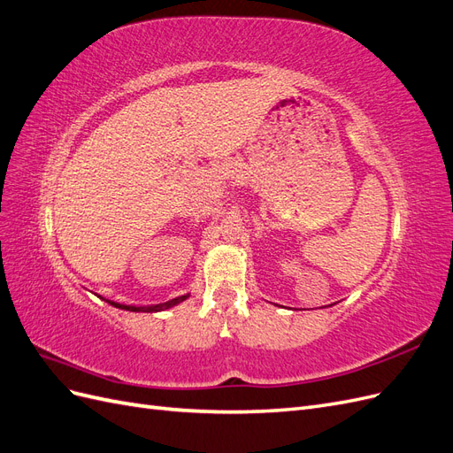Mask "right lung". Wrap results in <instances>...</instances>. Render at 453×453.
I'll list each match as a JSON object with an SVG mask.
<instances>
[{
  "instance_id": "add662e5",
  "label": "right lung",
  "mask_w": 453,
  "mask_h": 453,
  "mask_svg": "<svg viewBox=\"0 0 453 453\" xmlns=\"http://www.w3.org/2000/svg\"><path fill=\"white\" fill-rule=\"evenodd\" d=\"M188 295H183V296H177V298H172L168 300V303H162V304H157V306H143V308H135V306H125V304H117V303H111V300H107L109 304L115 306V308H120V310H128V311H160V310H168L175 304L183 303V300L187 298Z\"/></svg>"
}]
</instances>
